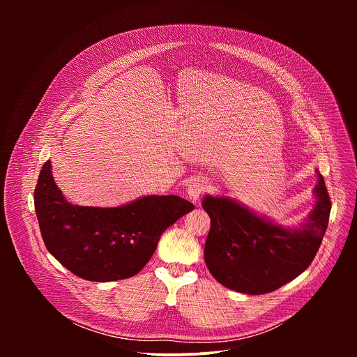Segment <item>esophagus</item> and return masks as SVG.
<instances>
[{
  "mask_svg": "<svg viewBox=\"0 0 357 357\" xmlns=\"http://www.w3.org/2000/svg\"><path fill=\"white\" fill-rule=\"evenodd\" d=\"M206 189V181L203 178H195L188 186V196L193 203H197L202 193Z\"/></svg>",
  "mask_w": 357,
  "mask_h": 357,
  "instance_id": "esophagus-1",
  "label": "esophagus"
}]
</instances>
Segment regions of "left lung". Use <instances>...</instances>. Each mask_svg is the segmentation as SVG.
I'll list each match as a JSON object with an SVG mask.
<instances>
[{"label":"left lung","instance_id":"8db88e82","mask_svg":"<svg viewBox=\"0 0 357 357\" xmlns=\"http://www.w3.org/2000/svg\"><path fill=\"white\" fill-rule=\"evenodd\" d=\"M315 205L299 227H284L227 196L205 195L211 216L205 263L226 288L248 295L273 292L310 267L328 227L331 199L317 171Z\"/></svg>","mask_w":357,"mask_h":357}]
</instances>
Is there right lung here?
I'll return each mask as SVG.
<instances>
[{
  "mask_svg": "<svg viewBox=\"0 0 357 357\" xmlns=\"http://www.w3.org/2000/svg\"><path fill=\"white\" fill-rule=\"evenodd\" d=\"M195 206L175 195L141 196L117 208L68 202L46 161L35 189V212L47 251L75 275L96 282L138 274L161 234Z\"/></svg>",
  "mask_w": 357,
  "mask_h": 357,
  "instance_id": "add662e5",
  "label": "right lung"
}]
</instances>
